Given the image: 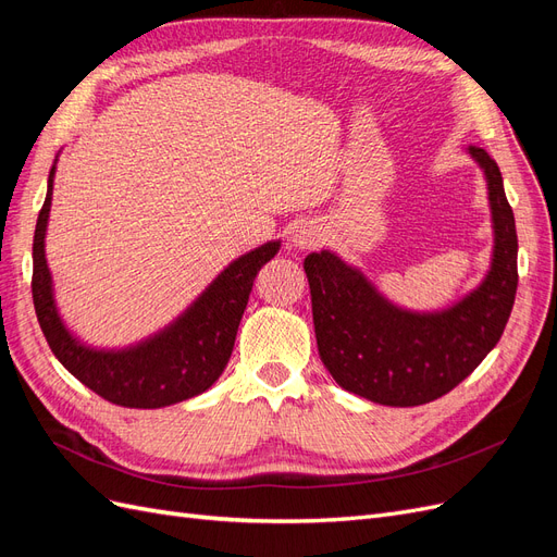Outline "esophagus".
I'll return each instance as SVG.
<instances>
[{"label": "esophagus", "instance_id": "1", "mask_svg": "<svg viewBox=\"0 0 557 557\" xmlns=\"http://www.w3.org/2000/svg\"><path fill=\"white\" fill-rule=\"evenodd\" d=\"M323 237H325L323 230H320V227H318L315 223H311V221H305V223H297V225H295L290 242H293V246L299 248V250H311V248L323 244Z\"/></svg>", "mask_w": 557, "mask_h": 557}]
</instances>
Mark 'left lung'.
<instances>
[{
  "label": "left lung",
  "instance_id": "8db88e82",
  "mask_svg": "<svg viewBox=\"0 0 557 557\" xmlns=\"http://www.w3.org/2000/svg\"><path fill=\"white\" fill-rule=\"evenodd\" d=\"M487 188L493 223L491 267L474 290L434 311L387 299L356 264L332 250L311 252V288L320 360L344 391L383 407H418L462 383L507 327L518 288V237L497 162L469 146Z\"/></svg>",
  "mask_w": 557,
  "mask_h": 557
}]
</instances>
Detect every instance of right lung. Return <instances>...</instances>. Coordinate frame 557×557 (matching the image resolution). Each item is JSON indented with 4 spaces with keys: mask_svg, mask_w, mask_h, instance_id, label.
<instances>
[{
    "mask_svg": "<svg viewBox=\"0 0 557 557\" xmlns=\"http://www.w3.org/2000/svg\"><path fill=\"white\" fill-rule=\"evenodd\" d=\"M55 170L58 156L50 166L46 201L37 218L32 246V299L50 350L66 372L117 407L160 409L207 393L232 356L252 281L276 256L281 239L267 242L232 260L188 309L146 339L129 346L99 348L70 330L55 301L53 276L46 260Z\"/></svg>",
    "mask_w": 557,
    "mask_h": 557,
    "instance_id": "1",
    "label": "right lung"
}]
</instances>
